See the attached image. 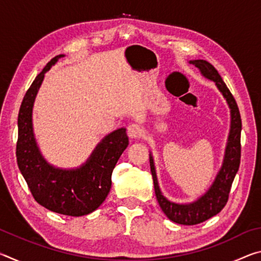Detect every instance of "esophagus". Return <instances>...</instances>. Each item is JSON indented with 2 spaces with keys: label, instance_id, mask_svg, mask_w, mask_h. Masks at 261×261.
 Listing matches in <instances>:
<instances>
[{
  "label": "esophagus",
  "instance_id": "1",
  "mask_svg": "<svg viewBox=\"0 0 261 261\" xmlns=\"http://www.w3.org/2000/svg\"><path fill=\"white\" fill-rule=\"evenodd\" d=\"M127 135H129L130 138L137 139V138H140V137L144 135V130L139 124L134 123V124H130L127 126Z\"/></svg>",
  "mask_w": 261,
  "mask_h": 261
}]
</instances>
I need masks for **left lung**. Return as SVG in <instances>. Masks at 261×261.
I'll list each match as a JSON object with an SVG mask.
<instances>
[{"label": "left lung", "instance_id": "1", "mask_svg": "<svg viewBox=\"0 0 261 261\" xmlns=\"http://www.w3.org/2000/svg\"><path fill=\"white\" fill-rule=\"evenodd\" d=\"M190 63L199 69L205 78L215 83L216 87L222 93L229 108H230L231 120L222 167L216 175L213 184L211 185V188L207 190L204 196L198 198L196 201L190 202V204H176V202L168 200L163 196L158 183L153 156L152 154H149V166H151L154 190H155L159 205H160L163 213L168 216V219L178 224H184V226H193V224L201 223L211 219L212 216L220 213L221 210L227 204L231 184L241 163L242 120L235 98L222 81L218 70L210 62L205 60H193L190 61Z\"/></svg>", "mask_w": 261, "mask_h": 261}]
</instances>
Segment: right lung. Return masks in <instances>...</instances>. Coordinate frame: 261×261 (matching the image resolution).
Wrapping results in <instances>:
<instances>
[{
	"instance_id": "right-lung-1",
	"label": "right lung",
	"mask_w": 261,
	"mask_h": 261,
	"mask_svg": "<svg viewBox=\"0 0 261 261\" xmlns=\"http://www.w3.org/2000/svg\"><path fill=\"white\" fill-rule=\"evenodd\" d=\"M63 54L48 62L26 92L18 114L17 163L38 204L55 213L82 216L95 211L112 188V174L129 145L125 127L113 131L100 141L87 161L76 169H61L48 163L34 138L32 110L45 73Z\"/></svg>"
}]
</instances>
